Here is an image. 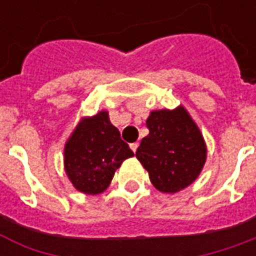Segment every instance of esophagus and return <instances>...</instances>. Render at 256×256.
I'll list each match as a JSON object with an SVG mask.
<instances>
[{"instance_id":"obj_1","label":"esophagus","mask_w":256,"mask_h":256,"mask_svg":"<svg viewBox=\"0 0 256 256\" xmlns=\"http://www.w3.org/2000/svg\"><path fill=\"white\" fill-rule=\"evenodd\" d=\"M137 148H138V142H132V144H130V150H133V152H136Z\"/></svg>"}]
</instances>
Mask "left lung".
<instances>
[{
    "instance_id": "left-lung-1",
    "label": "left lung",
    "mask_w": 256,
    "mask_h": 256,
    "mask_svg": "<svg viewBox=\"0 0 256 256\" xmlns=\"http://www.w3.org/2000/svg\"><path fill=\"white\" fill-rule=\"evenodd\" d=\"M150 134L141 140L137 159L158 190L176 193L189 186L203 170L207 148L203 134L182 106L152 111Z\"/></svg>"
}]
</instances>
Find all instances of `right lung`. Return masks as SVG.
I'll use <instances>...</instances> for the list:
<instances>
[{"instance_id": "right-lung-1", "label": "right lung", "mask_w": 256, "mask_h": 256, "mask_svg": "<svg viewBox=\"0 0 256 256\" xmlns=\"http://www.w3.org/2000/svg\"><path fill=\"white\" fill-rule=\"evenodd\" d=\"M134 156L120 138L108 112L84 118L64 146V168L74 188L86 194H98L111 184L123 160Z\"/></svg>"}]
</instances>
